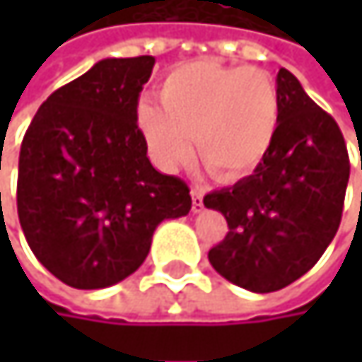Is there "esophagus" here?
Listing matches in <instances>:
<instances>
[{
  "instance_id": "esophagus-1",
  "label": "esophagus",
  "mask_w": 362,
  "mask_h": 362,
  "mask_svg": "<svg viewBox=\"0 0 362 362\" xmlns=\"http://www.w3.org/2000/svg\"><path fill=\"white\" fill-rule=\"evenodd\" d=\"M190 197H192V211L194 214L203 211V190L201 188H192L190 190Z\"/></svg>"
}]
</instances>
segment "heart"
<instances>
[{
    "label": "heart",
    "instance_id": "1",
    "mask_svg": "<svg viewBox=\"0 0 362 362\" xmlns=\"http://www.w3.org/2000/svg\"><path fill=\"white\" fill-rule=\"evenodd\" d=\"M281 123V98L272 75L253 66L190 60L159 83V105L142 98L138 132L153 161L174 172L194 142L199 159L222 182L252 176L268 157Z\"/></svg>",
    "mask_w": 362,
    "mask_h": 362
}]
</instances>
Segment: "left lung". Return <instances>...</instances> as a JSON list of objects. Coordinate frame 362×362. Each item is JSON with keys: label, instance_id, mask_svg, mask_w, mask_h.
Wrapping results in <instances>:
<instances>
[{"label": "left lung", "instance_id": "left-lung-1", "mask_svg": "<svg viewBox=\"0 0 362 362\" xmlns=\"http://www.w3.org/2000/svg\"><path fill=\"white\" fill-rule=\"evenodd\" d=\"M281 123L252 176L205 194L228 235L207 257L226 281L253 291H279L306 274L333 241L350 161L344 136L287 69L276 75Z\"/></svg>", "mask_w": 362, "mask_h": 362}]
</instances>
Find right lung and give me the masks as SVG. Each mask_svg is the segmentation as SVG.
Wrapping results in <instances>:
<instances>
[{
	"instance_id": "add662e5",
	"label": "right lung",
	"mask_w": 362,
	"mask_h": 362,
	"mask_svg": "<svg viewBox=\"0 0 362 362\" xmlns=\"http://www.w3.org/2000/svg\"><path fill=\"white\" fill-rule=\"evenodd\" d=\"M153 56L105 58L56 90L21 146L16 205L35 257L75 289L136 272L163 220L182 218L186 182L157 172L136 125Z\"/></svg>"
}]
</instances>
